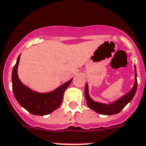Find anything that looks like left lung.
I'll return each mask as SVG.
<instances>
[{
  "instance_id": "1",
  "label": "left lung",
  "mask_w": 146,
  "mask_h": 146,
  "mask_svg": "<svg viewBox=\"0 0 146 146\" xmlns=\"http://www.w3.org/2000/svg\"><path fill=\"white\" fill-rule=\"evenodd\" d=\"M134 69H135V82H134L133 88L131 90V91L128 92V94L120 98L119 100L113 102L112 104H110V105L100 103V102H96L92 100L91 98L89 96V94H88V84L86 83L85 88H84V96L86 98L87 104H88V107L92 109L93 111L103 115L117 114V113L120 112L122 109L127 105V104L131 101L134 95H135L136 91H137V71H136L135 66H134Z\"/></svg>"
}]
</instances>
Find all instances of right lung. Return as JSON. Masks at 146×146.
Segmentation results:
<instances>
[{
  "label": "right lung",
  "instance_id": "add662e5",
  "mask_svg": "<svg viewBox=\"0 0 146 146\" xmlns=\"http://www.w3.org/2000/svg\"><path fill=\"white\" fill-rule=\"evenodd\" d=\"M20 56L14 66L12 74V82L14 96L21 107L32 114L44 116L49 114L59 107L63 100L64 93L72 82V79L57 89L50 93L41 94L32 90L22 84L18 76V67Z\"/></svg>",
  "mask_w": 146,
  "mask_h": 146
}]
</instances>
